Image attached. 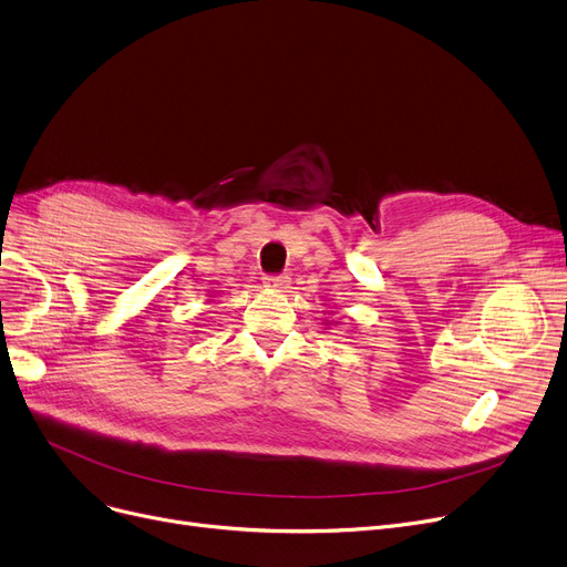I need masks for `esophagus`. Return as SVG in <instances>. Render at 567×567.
<instances>
[{"mask_svg":"<svg viewBox=\"0 0 567 567\" xmlns=\"http://www.w3.org/2000/svg\"><path fill=\"white\" fill-rule=\"evenodd\" d=\"M287 282H289L287 276H266L264 278V285L270 287V289H282Z\"/></svg>","mask_w":567,"mask_h":567,"instance_id":"obj_1","label":"esophagus"}]
</instances>
